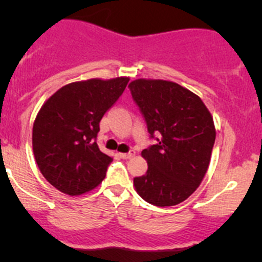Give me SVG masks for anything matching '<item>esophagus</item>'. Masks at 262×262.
Returning a JSON list of instances; mask_svg holds the SVG:
<instances>
[{"label": "esophagus", "mask_w": 262, "mask_h": 262, "mask_svg": "<svg viewBox=\"0 0 262 262\" xmlns=\"http://www.w3.org/2000/svg\"><path fill=\"white\" fill-rule=\"evenodd\" d=\"M134 155H136V153H134V150H130V152H128V153H120V157L124 158V160H128V158L133 157Z\"/></svg>", "instance_id": "34e87169"}]
</instances>
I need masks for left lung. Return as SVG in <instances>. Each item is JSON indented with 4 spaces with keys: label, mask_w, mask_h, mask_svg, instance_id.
Instances as JSON below:
<instances>
[{
    "label": "left lung",
    "mask_w": 262,
    "mask_h": 262,
    "mask_svg": "<svg viewBox=\"0 0 262 262\" xmlns=\"http://www.w3.org/2000/svg\"><path fill=\"white\" fill-rule=\"evenodd\" d=\"M132 96L157 142L142 150L146 175L134 179L142 199L172 207L198 189L209 167L215 141L213 116L198 95L179 83L138 78L129 83Z\"/></svg>",
    "instance_id": "obj_1"
}]
</instances>
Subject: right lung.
<instances>
[{
    "label": "right lung",
    "mask_w": 262,
    "mask_h": 262,
    "mask_svg": "<svg viewBox=\"0 0 262 262\" xmlns=\"http://www.w3.org/2000/svg\"><path fill=\"white\" fill-rule=\"evenodd\" d=\"M128 82L129 77L72 82L40 107L33 125L34 157L55 189L76 196L104 180L113 158L96 143L100 121Z\"/></svg>",
    "instance_id": "right-lung-1"
}]
</instances>
